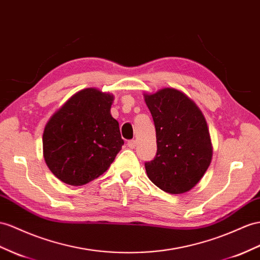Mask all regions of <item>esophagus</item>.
Segmentation results:
<instances>
[{"mask_svg": "<svg viewBox=\"0 0 260 260\" xmlns=\"http://www.w3.org/2000/svg\"><path fill=\"white\" fill-rule=\"evenodd\" d=\"M127 146H128L131 149H134L136 147V141H134V139H132V141H128L127 142Z\"/></svg>", "mask_w": 260, "mask_h": 260, "instance_id": "1", "label": "esophagus"}]
</instances>
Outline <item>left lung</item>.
Instances as JSON below:
<instances>
[{"mask_svg":"<svg viewBox=\"0 0 260 260\" xmlns=\"http://www.w3.org/2000/svg\"><path fill=\"white\" fill-rule=\"evenodd\" d=\"M156 128L157 154L145 162L151 182L180 194L201 180L212 159V145L202 112L182 92L166 88L145 94Z\"/></svg>","mask_w":260,"mask_h":260,"instance_id":"left-lung-1","label":"left lung"}]
</instances>
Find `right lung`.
<instances>
[{
	"label": "right lung",
	"mask_w": 260,
	"mask_h": 260,
	"mask_svg": "<svg viewBox=\"0 0 260 260\" xmlns=\"http://www.w3.org/2000/svg\"><path fill=\"white\" fill-rule=\"evenodd\" d=\"M110 93L88 88L76 93L45 126L44 157L59 180L82 185L108 170L124 145L110 110Z\"/></svg>",
	"instance_id": "1"
}]
</instances>
